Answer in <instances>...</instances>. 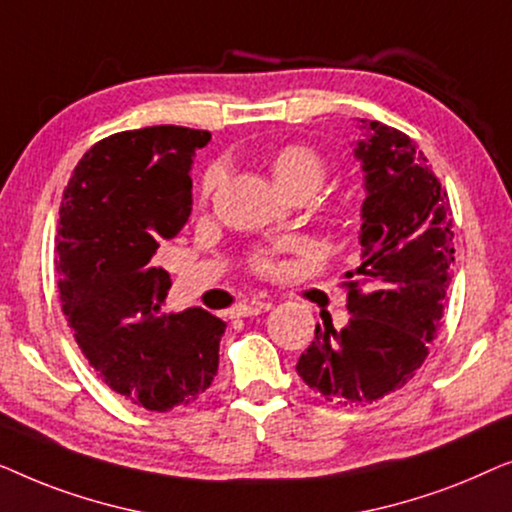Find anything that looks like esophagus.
Segmentation results:
<instances>
[{"label": "esophagus", "instance_id": "obj_1", "mask_svg": "<svg viewBox=\"0 0 512 512\" xmlns=\"http://www.w3.org/2000/svg\"><path fill=\"white\" fill-rule=\"evenodd\" d=\"M270 310V303H261V300H244V303H237L230 314L233 317H256V314L261 312H268Z\"/></svg>", "mask_w": 512, "mask_h": 512}]
</instances>
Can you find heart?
I'll return each mask as SVG.
<instances>
[{"instance_id":"heart-1","label":"heart","mask_w":512,"mask_h":512,"mask_svg":"<svg viewBox=\"0 0 512 512\" xmlns=\"http://www.w3.org/2000/svg\"><path fill=\"white\" fill-rule=\"evenodd\" d=\"M221 177L223 172L219 167L209 170L205 177V193L214 191L221 184ZM272 177H275L284 193L298 191V188H312V191H317L326 177V163L310 146L291 144L279 149L275 158H272Z\"/></svg>"}]
</instances>
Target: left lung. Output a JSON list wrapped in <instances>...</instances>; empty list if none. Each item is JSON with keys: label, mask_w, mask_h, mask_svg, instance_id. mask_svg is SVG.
Wrapping results in <instances>:
<instances>
[{"label": "left lung", "mask_w": 512, "mask_h": 512, "mask_svg": "<svg viewBox=\"0 0 512 512\" xmlns=\"http://www.w3.org/2000/svg\"><path fill=\"white\" fill-rule=\"evenodd\" d=\"M354 158L363 172L361 256L340 331L314 328L298 375L326 401L366 405L401 389L429 356L452 282L447 193L401 130L361 118Z\"/></svg>", "instance_id": "8db88e82"}]
</instances>
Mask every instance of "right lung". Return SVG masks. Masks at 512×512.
I'll use <instances>...</instances> for the list:
<instances>
[{
	"label": "right lung",
	"mask_w": 512,
	"mask_h": 512,
	"mask_svg": "<svg viewBox=\"0 0 512 512\" xmlns=\"http://www.w3.org/2000/svg\"><path fill=\"white\" fill-rule=\"evenodd\" d=\"M207 130L116 132L74 167L55 237L62 312L116 394L153 412L193 403L214 382L226 324L202 307L163 312L172 279L151 258L193 209L191 167Z\"/></svg>",
	"instance_id": "1"
}]
</instances>
